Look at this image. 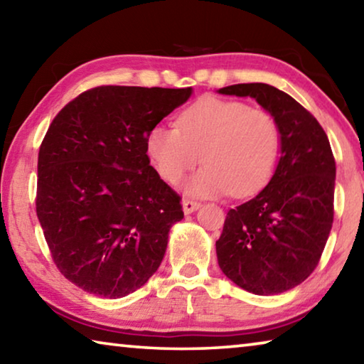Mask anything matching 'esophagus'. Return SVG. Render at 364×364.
Returning a JSON list of instances; mask_svg holds the SVG:
<instances>
[{
  "label": "esophagus",
  "mask_w": 364,
  "mask_h": 364,
  "mask_svg": "<svg viewBox=\"0 0 364 364\" xmlns=\"http://www.w3.org/2000/svg\"><path fill=\"white\" fill-rule=\"evenodd\" d=\"M199 207H200V204H199V202H196V200H183V212H184V215H189V213L196 212Z\"/></svg>",
  "instance_id": "1"
}]
</instances>
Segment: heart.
Instances as JSON below:
<instances>
[{"label":"heart","mask_w":364,"mask_h":364,"mask_svg":"<svg viewBox=\"0 0 364 364\" xmlns=\"http://www.w3.org/2000/svg\"><path fill=\"white\" fill-rule=\"evenodd\" d=\"M176 125L159 123L146 149L162 180L176 184L200 160L205 164L186 183V193L210 197L254 194L278 164L281 132L264 110L241 101L207 96L178 115Z\"/></svg>","instance_id":"1"}]
</instances>
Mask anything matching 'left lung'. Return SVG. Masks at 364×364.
Listing matches in <instances>:
<instances>
[{"label":"left lung","mask_w":364,"mask_h":364,"mask_svg":"<svg viewBox=\"0 0 364 364\" xmlns=\"http://www.w3.org/2000/svg\"><path fill=\"white\" fill-rule=\"evenodd\" d=\"M218 93L254 97L281 132L269 183L226 215L215 244L218 264L244 291L286 292L313 273L332 228L336 160L329 139L315 117L274 86L239 83Z\"/></svg>","instance_id":"obj_1"}]
</instances>
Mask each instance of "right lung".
<instances>
[{
    "label": "right lung",
    "instance_id": "obj_1",
    "mask_svg": "<svg viewBox=\"0 0 364 364\" xmlns=\"http://www.w3.org/2000/svg\"><path fill=\"white\" fill-rule=\"evenodd\" d=\"M193 88L97 86L70 101L38 152L36 215L51 257L85 292L120 299L164 260L181 197L147 157V134Z\"/></svg>",
    "mask_w": 364,
    "mask_h": 364
}]
</instances>
